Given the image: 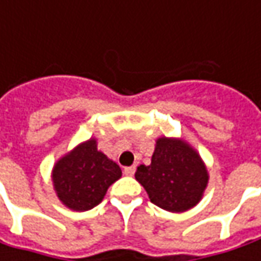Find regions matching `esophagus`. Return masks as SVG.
Returning a JSON list of instances; mask_svg holds the SVG:
<instances>
[{"instance_id": "esophagus-1", "label": "esophagus", "mask_w": 261, "mask_h": 261, "mask_svg": "<svg viewBox=\"0 0 261 261\" xmlns=\"http://www.w3.org/2000/svg\"><path fill=\"white\" fill-rule=\"evenodd\" d=\"M134 173H136V167H134V166L124 168V174H125V175H130V177H131V175L134 174Z\"/></svg>"}]
</instances>
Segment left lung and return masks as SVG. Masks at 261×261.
<instances>
[{
    "label": "left lung",
    "instance_id": "obj_1",
    "mask_svg": "<svg viewBox=\"0 0 261 261\" xmlns=\"http://www.w3.org/2000/svg\"><path fill=\"white\" fill-rule=\"evenodd\" d=\"M137 180L153 204L171 213L193 208L203 197L208 173L200 154L178 138L160 137L155 141L151 164H141Z\"/></svg>",
    "mask_w": 261,
    "mask_h": 261
}]
</instances>
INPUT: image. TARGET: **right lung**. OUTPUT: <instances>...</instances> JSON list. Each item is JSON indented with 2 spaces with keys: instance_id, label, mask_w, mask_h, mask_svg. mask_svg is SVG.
<instances>
[{
  "instance_id": "1",
  "label": "right lung",
  "mask_w": 261,
  "mask_h": 261,
  "mask_svg": "<svg viewBox=\"0 0 261 261\" xmlns=\"http://www.w3.org/2000/svg\"><path fill=\"white\" fill-rule=\"evenodd\" d=\"M120 177V166L97 150L95 138L77 145L53 168L57 196L74 212H87L100 204L108 187Z\"/></svg>"
}]
</instances>
